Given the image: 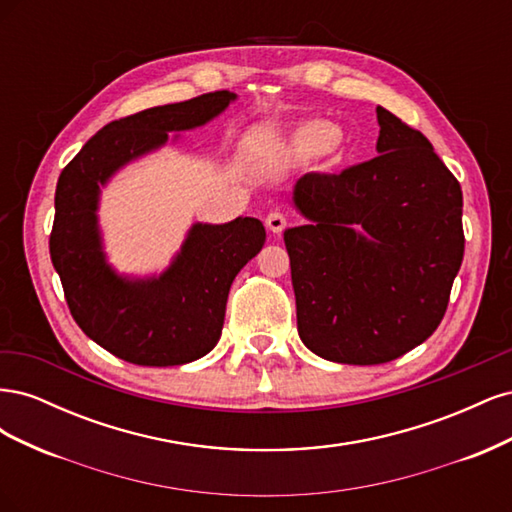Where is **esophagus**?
Instances as JSON below:
<instances>
[{"instance_id": "1", "label": "esophagus", "mask_w": 512, "mask_h": 512, "mask_svg": "<svg viewBox=\"0 0 512 512\" xmlns=\"http://www.w3.org/2000/svg\"><path fill=\"white\" fill-rule=\"evenodd\" d=\"M265 224H267V228L273 232V235H280V232L286 228V224H288V220H286V215L284 213H280V211H271L267 218H265Z\"/></svg>"}]
</instances>
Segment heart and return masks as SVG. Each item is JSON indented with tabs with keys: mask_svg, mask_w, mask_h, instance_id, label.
Here are the masks:
<instances>
[{
	"mask_svg": "<svg viewBox=\"0 0 512 512\" xmlns=\"http://www.w3.org/2000/svg\"><path fill=\"white\" fill-rule=\"evenodd\" d=\"M348 138L337 132V126L329 119H307L294 128L288 138L284 151L294 160H312L327 153L333 160H342L348 153Z\"/></svg>",
	"mask_w": 512,
	"mask_h": 512,
	"instance_id": "b5f03b06",
	"label": "heart"
}]
</instances>
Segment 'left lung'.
<instances>
[{"label": "left lung", "instance_id": "left-lung-1", "mask_svg": "<svg viewBox=\"0 0 512 512\" xmlns=\"http://www.w3.org/2000/svg\"><path fill=\"white\" fill-rule=\"evenodd\" d=\"M378 156L307 173L284 232L301 342L322 359L378 365L438 329L463 260V196L427 138L378 106Z\"/></svg>", "mask_w": 512, "mask_h": 512}]
</instances>
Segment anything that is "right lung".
I'll return each instance as SVG.
<instances>
[{
  "mask_svg": "<svg viewBox=\"0 0 512 512\" xmlns=\"http://www.w3.org/2000/svg\"><path fill=\"white\" fill-rule=\"evenodd\" d=\"M235 98L213 91L111 121L61 170L49 239L53 267L76 324L123 361L166 367L211 352L230 284L262 250L267 232L256 218L194 224L162 275L132 280L117 275L102 252L100 188L121 166L162 147L168 132L205 126Z\"/></svg>",
  "mask_w": 512,
  "mask_h": 512,
  "instance_id": "right-lung-1",
  "label": "right lung"
}]
</instances>
